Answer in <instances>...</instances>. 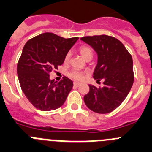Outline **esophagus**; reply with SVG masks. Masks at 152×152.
<instances>
[{"instance_id":"34e87169","label":"esophagus","mask_w":152,"mask_h":152,"mask_svg":"<svg viewBox=\"0 0 152 152\" xmlns=\"http://www.w3.org/2000/svg\"><path fill=\"white\" fill-rule=\"evenodd\" d=\"M73 84H74V86H76V87H79V86L81 85V83H77V82H74V83H73Z\"/></svg>"}]
</instances>
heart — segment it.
<instances>
[{"mask_svg":"<svg viewBox=\"0 0 152 152\" xmlns=\"http://www.w3.org/2000/svg\"><path fill=\"white\" fill-rule=\"evenodd\" d=\"M79 53L82 55V57L86 59L88 57H92V50L90 48L87 47V46H81L79 48ZM69 57H70V54L67 53L65 56L64 58V63H68L69 60ZM86 72L84 71H79V70H72L69 73V76L72 79H75V80H78V81H81L85 79L86 76Z\"/></svg>","mask_w":152,"mask_h":152,"instance_id":"b5f03b06","label":"heart"}]
</instances>
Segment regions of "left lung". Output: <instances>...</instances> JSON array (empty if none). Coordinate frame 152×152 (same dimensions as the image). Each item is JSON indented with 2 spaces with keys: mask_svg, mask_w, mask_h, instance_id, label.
<instances>
[{
  "mask_svg": "<svg viewBox=\"0 0 152 152\" xmlns=\"http://www.w3.org/2000/svg\"><path fill=\"white\" fill-rule=\"evenodd\" d=\"M98 54L93 78L104 80L102 88L89 85L84 96L86 106L98 113H107L118 107L129 94L134 82L133 63L122 42L106 35L81 38Z\"/></svg>",
  "mask_w": 152,
  "mask_h": 152,
  "instance_id": "8db88e82",
  "label": "left lung"
}]
</instances>
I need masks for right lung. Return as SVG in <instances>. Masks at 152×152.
Listing matches in <instances>:
<instances>
[{
  "label": "right lung",
  "instance_id": "right-lung-1",
  "mask_svg": "<svg viewBox=\"0 0 152 152\" xmlns=\"http://www.w3.org/2000/svg\"><path fill=\"white\" fill-rule=\"evenodd\" d=\"M79 39H64L45 32L26 43L17 64L22 91L35 107L43 111L59 108L66 101L73 83L64 76L58 83L49 73L62 65L65 56Z\"/></svg>",
  "mask_w": 152,
  "mask_h": 152
}]
</instances>
